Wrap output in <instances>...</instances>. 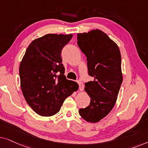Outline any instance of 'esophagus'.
<instances>
[{"label": "esophagus", "instance_id": "obj_1", "mask_svg": "<svg viewBox=\"0 0 148 148\" xmlns=\"http://www.w3.org/2000/svg\"><path fill=\"white\" fill-rule=\"evenodd\" d=\"M77 83L78 84V86H79V90H82L84 88V85H83V83L80 81V80H78L77 81Z\"/></svg>", "mask_w": 148, "mask_h": 148}]
</instances>
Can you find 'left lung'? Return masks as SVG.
Here are the masks:
<instances>
[{
  "label": "left lung",
  "mask_w": 148,
  "mask_h": 148,
  "mask_svg": "<svg viewBox=\"0 0 148 148\" xmlns=\"http://www.w3.org/2000/svg\"><path fill=\"white\" fill-rule=\"evenodd\" d=\"M77 40L86 57L88 74L94 78L84 84L90 102L79 110V114L87 122L97 123L109 114L116 101L123 82L121 52L117 45L99 29L77 34Z\"/></svg>",
  "instance_id": "1"
}]
</instances>
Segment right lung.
Segmentation results:
<instances>
[{
  "mask_svg": "<svg viewBox=\"0 0 148 148\" xmlns=\"http://www.w3.org/2000/svg\"><path fill=\"white\" fill-rule=\"evenodd\" d=\"M72 34H49L33 40L19 66L21 88L25 101L42 116H51L60 110L64 100L78 85L64 76L61 57Z\"/></svg>",
  "mask_w": 148,
  "mask_h": 148,
  "instance_id": "1",
  "label": "right lung"
}]
</instances>
